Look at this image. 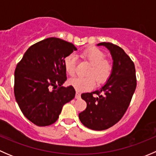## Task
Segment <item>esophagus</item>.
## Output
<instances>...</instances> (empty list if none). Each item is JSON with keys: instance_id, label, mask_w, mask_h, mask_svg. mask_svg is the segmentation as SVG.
I'll use <instances>...</instances> for the list:
<instances>
[{"instance_id": "obj_1", "label": "esophagus", "mask_w": 156, "mask_h": 156, "mask_svg": "<svg viewBox=\"0 0 156 156\" xmlns=\"http://www.w3.org/2000/svg\"><path fill=\"white\" fill-rule=\"evenodd\" d=\"M75 98H76V99L81 98V94H80L79 92H78V91H77L76 94H75Z\"/></svg>"}]
</instances>
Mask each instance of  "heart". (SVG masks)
Wrapping results in <instances>:
<instances>
[{
  "label": "heart",
  "mask_w": 156,
  "mask_h": 156,
  "mask_svg": "<svg viewBox=\"0 0 156 156\" xmlns=\"http://www.w3.org/2000/svg\"><path fill=\"white\" fill-rule=\"evenodd\" d=\"M84 59H87L91 66L88 69L87 77H75L69 81V84L77 91L82 92L90 90L96 84L95 77L99 84L106 82L111 75V63L106 59V54L100 49L92 48L84 50L81 54ZM64 67L66 72L71 76H73L76 69V56L69 54L64 59Z\"/></svg>",
  "instance_id": "1"
}]
</instances>
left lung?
Wrapping results in <instances>:
<instances>
[{"instance_id": "1", "label": "left lung", "mask_w": 156, "mask_h": 156, "mask_svg": "<svg viewBox=\"0 0 156 156\" xmlns=\"http://www.w3.org/2000/svg\"><path fill=\"white\" fill-rule=\"evenodd\" d=\"M104 46L112 58V69L106 84L90 93L81 94L87 108L79 113L81 123L91 130H103L119 122L128 108L136 86L133 62L120 47L108 42ZM93 94L97 95L96 97Z\"/></svg>"}]
</instances>
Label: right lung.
I'll return each mask as SVG.
<instances>
[{
	"label": "right lung",
	"mask_w": 156,
	"mask_h": 156,
	"mask_svg": "<svg viewBox=\"0 0 156 156\" xmlns=\"http://www.w3.org/2000/svg\"><path fill=\"white\" fill-rule=\"evenodd\" d=\"M77 48L72 43L49 37L26 50L14 73V94L22 112L37 126H48L59 118L62 106L73 100L64 59Z\"/></svg>",
	"instance_id": "right-lung-1"
}]
</instances>
